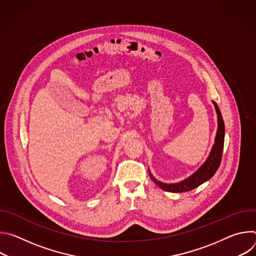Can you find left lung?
I'll return each instance as SVG.
<instances>
[{
    "label": "left lung",
    "mask_w": 256,
    "mask_h": 256,
    "mask_svg": "<svg viewBox=\"0 0 256 256\" xmlns=\"http://www.w3.org/2000/svg\"><path fill=\"white\" fill-rule=\"evenodd\" d=\"M212 103L216 108V112L218 114V130H216V134L214 138V144L212 146L210 156L208 157L206 161L192 176L184 179V181L177 182V184H163V182L158 181L149 171L151 179L163 190H166L169 192H190L192 190H194L200 184H202L204 182L210 179L214 175L218 166H220L221 160H222L223 148H224L225 126H224V120H223L220 109H218L216 102L212 101Z\"/></svg>",
    "instance_id": "1"
}]
</instances>
